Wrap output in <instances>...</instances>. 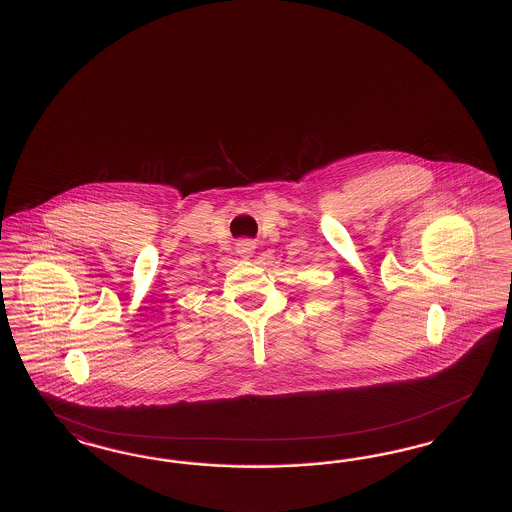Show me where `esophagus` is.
Segmentation results:
<instances>
[{
	"instance_id": "obj_1",
	"label": "esophagus",
	"mask_w": 512,
	"mask_h": 512,
	"mask_svg": "<svg viewBox=\"0 0 512 512\" xmlns=\"http://www.w3.org/2000/svg\"><path fill=\"white\" fill-rule=\"evenodd\" d=\"M236 249H238V253L242 255V257H251L253 255V251H255V242H251V240H240L238 244H236Z\"/></svg>"
}]
</instances>
